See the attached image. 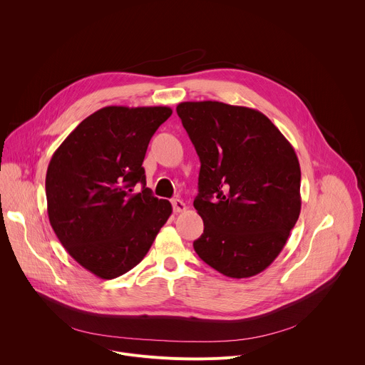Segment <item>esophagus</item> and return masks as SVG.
<instances>
[{"label":"esophagus","instance_id":"esophagus-1","mask_svg":"<svg viewBox=\"0 0 365 365\" xmlns=\"http://www.w3.org/2000/svg\"><path fill=\"white\" fill-rule=\"evenodd\" d=\"M172 205H173V211L175 212H183L187 210L186 203L182 200V199H173L172 200Z\"/></svg>","mask_w":365,"mask_h":365}]
</instances>
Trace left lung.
<instances>
[{
    "label": "left lung",
    "instance_id": "8db88e82",
    "mask_svg": "<svg viewBox=\"0 0 365 365\" xmlns=\"http://www.w3.org/2000/svg\"><path fill=\"white\" fill-rule=\"evenodd\" d=\"M178 115L200 160L195 210L203 262L232 279L266 270L300 214V166L280 130L257 110L218 101L180 102Z\"/></svg>",
    "mask_w": 365,
    "mask_h": 365
}]
</instances>
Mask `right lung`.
<instances>
[{
	"label": "right lung",
	"mask_w": 365,
	"mask_h": 365,
	"mask_svg": "<svg viewBox=\"0 0 365 365\" xmlns=\"http://www.w3.org/2000/svg\"><path fill=\"white\" fill-rule=\"evenodd\" d=\"M169 107H103L53 153L46 173L47 215L75 262L110 280L135 267L172 215L145 187L143 160ZM143 185L141 192L133 186Z\"/></svg>",
	"instance_id": "obj_1"
}]
</instances>
